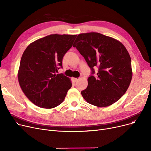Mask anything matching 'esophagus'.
<instances>
[{"mask_svg": "<svg viewBox=\"0 0 151 151\" xmlns=\"http://www.w3.org/2000/svg\"><path fill=\"white\" fill-rule=\"evenodd\" d=\"M73 80L75 82L78 81L79 80H80V78H73Z\"/></svg>", "mask_w": 151, "mask_h": 151, "instance_id": "34e87169", "label": "esophagus"}]
</instances>
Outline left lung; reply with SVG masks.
I'll use <instances>...</instances> for the list:
<instances>
[{
	"label": "left lung",
	"instance_id": "8db88e82",
	"mask_svg": "<svg viewBox=\"0 0 151 151\" xmlns=\"http://www.w3.org/2000/svg\"><path fill=\"white\" fill-rule=\"evenodd\" d=\"M73 46L85 59L92 70L98 67L96 77L91 75L84 100L98 107H106L119 100L129 88L132 78L131 58L124 45L117 40L97 32L79 34Z\"/></svg>",
	"mask_w": 151,
	"mask_h": 151
}]
</instances>
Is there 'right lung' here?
Wrapping results in <instances>:
<instances>
[{
    "label": "right lung",
    "mask_w": 151,
    "mask_h": 151,
    "mask_svg": "<svg viewBox=\"0 0 151 151\" xmlns=\"http://www.w3.org/2000/svg\"><path fill=\"white\" fill-rule=\"evenodd\" d=\"M76 35L51 34L37 40L24 51L18 73L25 96L39 107L51 109L64 100L71 88L70 78L55 74Z\"/></svg>",
    "instance_id": "add662e5"
}]
</instances>
